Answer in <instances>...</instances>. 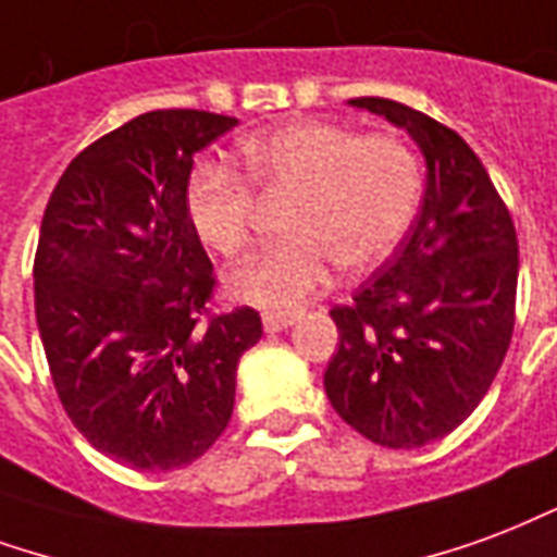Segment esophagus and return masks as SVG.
Masks as SVG:
<instances>
[{"label": "esophagus", "instance_id": "esophagus-1", "mask_svg": "<svg viewBox=\"0 0 557 557\" xmlns=\"http://www.w3.org/2000/svg\"><path fill=\"white\" fill-rule=\"evenodd\" d=\"M289 324H295V315H286V312H265V315H262V327H265V333L286 331Z\"/></svg>", "mask_w": 557, "mask_h": 557}]
</instances>
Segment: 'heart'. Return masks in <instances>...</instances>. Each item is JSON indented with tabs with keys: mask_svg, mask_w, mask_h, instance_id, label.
I'll return each instance as SVG.
<instances>
[{
	"mask_svg": "<svg viewBox=\"0 0 557 557\" xmlns=\"http://www.w3.org/2000/svg\"><path fill=\"white\" fill-rule=\"evenodd\" d=\"M245 181L226 164H197L185 215L209 250L233 259L253 233L257 197L283 206L280 245L238 265L226 292L262 310H295L331 280L333 265L366 271L405 238L422 197V164L395 135L336 123H289L242 147Z\"/></svg>",
	"mask_w": 557,
	"mask_h": 557,
	"instance_id": "obj_1",
	"label": "heart"
}]
</instances>
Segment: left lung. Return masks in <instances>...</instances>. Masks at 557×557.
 I'll return each instance as SVG.
<instances>
[{
    "instance_id": "1",
    "label": "left lung",
    "mask_w": 557,
    "mask_h": 557,
    "mask_svg": "<svg viewBox=\"0 0 557 557\" xmlns=\"http://www.w3.org/2000/svg\"><path fill=\"white\" fill-rule=\"evenodd\" d=\"M357 109L410 132L428 162L422 212L351 304L324 389L366 440L419 448L451 434L487 395L517 319L520 247L505 200L455 129L405 102L357 97Z\"/></svg>"
}]
</instances>
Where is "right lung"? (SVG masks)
<instances>
[{
	"instance_id": "obj_1",
	"label": "right lung",
	"mask_w": 557,
	"mask_h": 557,
	"mask_svg": "<svg viewBox=\"0 0 557 557\" xmlns=\"http://www.w3.org/2000/svg\"><path fill=\"white\" fill-rule=\"evenodd\" d=\"M197 109L138 114L67 164L35 253L37 331L64 413L141 472L188 467L224 434L253 307L212 312L215 271L185 215L195 152L236 126Z\"/></svg>"
}]
</instances>
